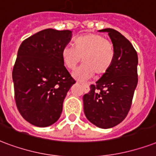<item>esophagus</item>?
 I'll return each mask as SVG.
<instances>
[{
  "label": "esophagus",
  "instance_id": "obj_1",
  "mask_svg": "<svg viewBox=\"0 0 156 156\" xmlns=\"http://www.w3.org/2000/svg\"><path fill=\"white\" fill-rule=\"evenodd\" d=\"M78 83H80V82H78ZM81 83V84H82V85H83V87H84V88H85V89L88 87V85H87V83Z\"/></svg>",
  "mask_w": 156,
  "mask_h": 156
}]
</instances>
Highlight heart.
<instances>
[{"label":"heart","instance_id":"b5f03b06","mask_svg":"<svg viewBox=\"0 0 156 156\" xmlns=\"http://www.w3.org/2000/svg\"><path fill=\"white\" fill-rule=\"evenodd\" d=\"M115 48L110 41L96 33H87L73 40V46L66 45L61 51L65 66L73 69L81 61L83 64L73 72L78 80H86L96 73L101 76L110 69L115 59Z\"/></svg>","mask_w":156,"mask_h":156}]
</instances>
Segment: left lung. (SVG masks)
<instances>
[{
    "label": "left lung",
    "mask_w": 156,
    "mask_h": 156,
    "mask_svg": "<svg viewBox=\"0 0 156 156\" xmlns=\"http://www.w3.org/2000/svg\"><path fill=\"white\" fill-rule=\"evenodd\" d=\"M115 48L111 67L90 86L83 96V110L87 119L101 128H110L125 119L130 110L137 85V53L131 42L118 31L104 28Z\"/></svg>",
    "instance_id": "obj_1"
}]
</instances>
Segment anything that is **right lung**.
I'll return each mask as SVG.
<instances>
[{
	"mask_svg": "<svg viewBox=\"0 0 156 156\" xmlns=\"http://www.w3.org/2000/svg\"><path fill=\"white\" fill-rule=\"evenodd\" d=\"M72 31L41 30L25 39L13 69L16 105L23 118L37 127H48L60 117L63 102L75 81L61 57Z\"/></svg>",
	"mask_w": 156,
	"mask_h": 156,
	"instance_id": "1",
	"label": "right lung"
}]
</instances>
